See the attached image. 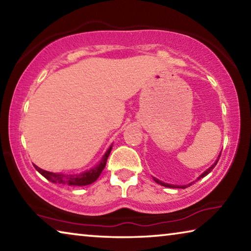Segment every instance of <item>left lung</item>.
Masks as SVG:
<instances>
[{"mask_svg":"<svg viewBox=\"0 0 251 251\" xmlns=\"http://www.w3.org/2000/svg\"><path fill=\"white\" fill-rule=\"evenodd\" d=\"M220 154H222V152H220ZM220 154H219V156H218V158L216 159L215 163L212 164L209 168H207L206 171L201 174V175H199V177H197V179L195 180V181H197V180H199V179H201V178H203V177H205V176H207L208 174H209V173L212 171V169L215 168V166H216V165H217L218 160H219ZM152 179H154V180L157 182V184H159V185L164 186V187H168V188H182V189H184V188H187V187L190 186V185H192L193 182H194V181H193V182H190V184H187V185H182V186H179V185H172V184H167V182H164V181H161V180H159V179H157V178H155V177H152Z\"/></svg>","mask_w":251,"mask_h":251,"instance_id":"left-lung-1","label":"left lung"}]
</instances>
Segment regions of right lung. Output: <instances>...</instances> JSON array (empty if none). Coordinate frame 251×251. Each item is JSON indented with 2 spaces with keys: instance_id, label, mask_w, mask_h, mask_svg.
I'll use <instances>...</instances> for the list:
<instances>
[{
  "instance_id": "right-lung-1",
  "label": "right lung",
  "mask_w": 251,
  "mask_h": 251,
  "mask_svg": "<svg viewBox=\"0 0 251 251\" xmlns=\"http://www.w3.org/2000/svg\"><path fill=\"white\" fill-rule=\"evenodd\" d=\"M113 148V144L108 147V150L106 151L105 154L101 157L100 160L97 163L94 167L87 171L78 173V174H62V173H52L44 171L40 167H37L36 165H34V167L37 172H39L42 176L45 177L46 179L55 182V184H63V185H69V186H87L91 185L93 182L97 180V178L103 172V169L106 166V161H107L108 156L110 154V151Z\"/></svg>"
}]
</instances>
